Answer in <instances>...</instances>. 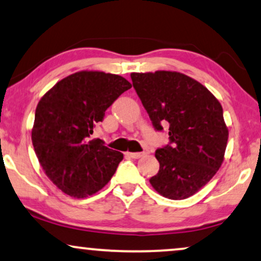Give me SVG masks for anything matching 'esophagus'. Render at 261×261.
Returning <instances> with one entry per match:
<instances>
[{
    "mask_svg": "<svg viewBox=\"0 0 261 261\" xmlns=\"http://www.w3.org/2000/svg\"><path fill=\"white\" fill-rule=\"evenodd\" d=\"M127 154L129 155L130 158H133V160H138V158L143 157L145 153H144V152H128Z\"/></svg>",
    "mask_w": 261,
    "mask_h": 261,
    "instance_id": "1",
    "label": "esophagus"
}]
</instances>
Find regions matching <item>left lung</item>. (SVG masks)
Returning a JSON list of instances; mask_svg holds the SVG:
<instances>
[{"label": "left lung", "instance_id": "8db88e82", "mask_svg": "<svg viewBox=\"0 0 261 261\" xmlns=\"http://www.w3.org/2000/svg\"><path fill=\"white\" fill-rule=\"evenodd\" d=\"M135 92L155 130L169 126V144L157 148L160 171L150 178L172 200L192 197L207 184L224 160L228 143L221 103L204 85L182 73H132Z\"/></svg>", "mask_w": 261, "mask_h": 261}]
</instances>
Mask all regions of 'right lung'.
<instances>
[{
    "instance_id": "obj_1",
    "label": "right lung",
    "mask_w": 261,
    "mask_h": 261,
    "mask_svg": "<svg viewBox=\"0 0 261 261\" xmlns=\"http://www.w3.org/2000/svg\"><path fill=\"white\" fill-rule=\"evenodd\" d=\"M130 87L116 74L84 70L59 81L39 100L32 144L43 170L63 193L86 198L113 177L123 154L90 137L108 108Z\"/></svg>"
}]
</instances>
